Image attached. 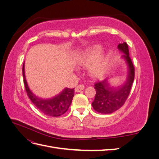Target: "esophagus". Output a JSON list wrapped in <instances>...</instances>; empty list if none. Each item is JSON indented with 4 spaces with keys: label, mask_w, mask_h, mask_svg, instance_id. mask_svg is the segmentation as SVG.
I'll return each mask as SVG.
<instances>
[{
    "label": "esophagus",
    "mask_w": 159,
    "mask_h": 159,
    "mask_svg": "<svg viewBox=\"0 0 159 159\" xmlns=\"http://www.w3.org/2000/svg\"><path fill=\"white\" fill-rule=\"evenodd\" d=\"M84 89V85L83 84H80L76 86V88H75V92H80L81 91H82Z\"/></svg>",
    "instance_id": "esophagus-1"
}]
</instances>
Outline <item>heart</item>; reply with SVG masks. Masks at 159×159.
I'll return each instance as SVG.
<instances>
[{
  "instance_id": "1",
  "label": "heart",
  "mask_w": 159,
  "mask_h": 159,
  "mask_svg": "<svg viewBox=\"0 0 159 159\" xmlns=\"http://www.w3.org/2000/svg\"><path fill=\"white\" fill-rule=\"evenodd\" d=\"M101 50L99 46H95L88 50L80 58V64L84 66H89L93 62L95 58ZM105 68V60L103 57H101L97 61L91 65L89 71L91 75L98 77L102 75Z\"/></svg>"
}]
</instances>
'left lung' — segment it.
<instances>
[{
  "label": "left lung",
  "mask_w": 159,
  "mask_h": 159,
  "mask_svg": "<svg viewBox=\"0 0 159 159\" xmlns=\"http://www.w3.org/2000/svg\"><path fill=\"white\" fill-rule=\"evenodd\" d=\"M118 48L125 54L122 57L129 67L127 79L122 87L118 89L111 87L107 79L95 84L96 94L92 106L96 111L100 113H112L121 108L126 102L134 81V68L129 56L128 45L126 42H123L118 45Z\"/></svg>",
  "instance_id": "1"
}]
</instances>
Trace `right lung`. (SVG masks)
Masks as SVG:
<instances>
[{"label": "right lung", "mask_w": 159, "mask_h": 159, "mask_svg": "<svg viewBox=\"0 0 159 159\" xmlns=\"http://www.w3.org/2000/svg\"><path fill=\"white\" fill-rule=\"evenodd\" d=\"M22 74L24 84L28 98L41 112L50 117H59L68 111L74 98V88H66L60 94L54 98L42 99L33 94L28 88L25 74V63L22 67Z\"/></svg>", "instance_id": "1"}]
</instances>
